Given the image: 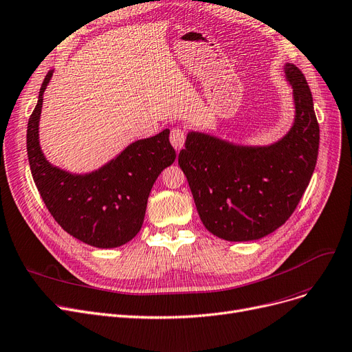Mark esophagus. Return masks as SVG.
I'll return each instance as SVG.
<instances>
[{"label":"esophagus","mask_w":352,"mask_h":352,"mask_svg":"<svg viewBox=\"0 0 352 352\" xmlns=\"http://www.w3.org/2000/svg\"><path fill=\"white\" fill-rule=\"evenodd\" d=\"M186 131L179 128V126H174L171 129V133H170V141L173 144V146L178 151L181 149L182 146H184V142H186Z\"/></svg>","instance_id":"1"}]
</instances>
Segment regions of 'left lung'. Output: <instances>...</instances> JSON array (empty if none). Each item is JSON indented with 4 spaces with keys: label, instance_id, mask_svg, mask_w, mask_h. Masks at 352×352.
<instances>
[{
    "label": "left lung",
    "instance_id": "8db88e82",
    "mask_svg": "<svg viewBox=\"0 0 352 352\" xmlns=\"http://www.w3.org/2000/svg\"><path fill=\"white\" fill-rule=\"evenodd\" d=\"M296 116L289 133L270 146H237L190 132L178 164L207 230L228 241L267 236L292 216L314 174L319 125L303 73L287 63Z\"/></svg>",
    "mask_w": 352,
    "mask_h": 352
}]
</instances>
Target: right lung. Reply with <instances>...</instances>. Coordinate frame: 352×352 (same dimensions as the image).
Returning a JSON list of instances; mask_svg holds the SVG:
<instances>
[{
  "label": "right lung",
  "instance_id": "right-lung-1",
  "mask_svg": "<svg viewBox=\"0 0 352 352\" xmlns=\"http://www.w3.org/2000/svg\"><path fill=\"white\" fill-rule=\"evenodd\" d=\"M45 74L27 126V155L40 197L70 236L100 249L118 248L140 233L146 201L164 168L175 161L170 131L131 144L113 161L87 175H72L45 161L38 145Z\"/></svg>",
  "mask_w": 352,
  "mask_h": 352
}]
</instances>
